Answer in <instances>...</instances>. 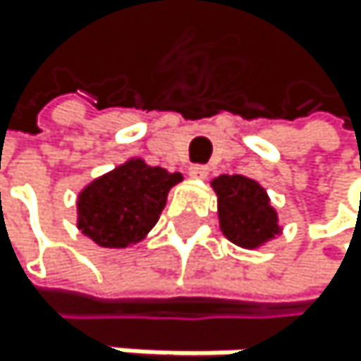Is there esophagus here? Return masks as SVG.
<instances>
[{
    "label": "esophagus",
    "instance_id": "esophagus-1",
    "mask_svg": "<svg viewBox=\"0 0 361 361\" xmlns=\"http://www.w3.org/2000/svg\"><path fill=\"white\" fill-rule=\"evenodd\" d=\"M207 173H210V169H207L205 164H192V166L188 169V175H190L192 179H205Z\"/></svg>",
    "mask_w": 361,
    "mask_h": 361
}]
</instances>
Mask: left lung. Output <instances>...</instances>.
<instances>
[{
    "label": "left lung",
    "mask_w": 361,
    "mask_h": 361,
    "mask_svg": "<svg viewBox=\"0 0 361 361\" xmlns=\"http://www.w3.org/2000/svg\"><path fill=\"white\" fill-rule=\"evenodd\" d=\"M219 197V223L233 245L255 249L279 233V219L267 190L245 175H221L212 182Z\"/></svg>",
    "instance_id": "1"
}]
</instances>
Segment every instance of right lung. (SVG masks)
<instances>
[{
    "mask_svg": "<svg viewBox=\"0 0 361 361\" xmlns=\"http://www.w3.org/2000/svg\"><path fill=\"white\" fill-rule=\"evenodd\" d=\"M179 182V173L132 158L97 177L80 192L78 227L92 243L106 249L136 245L158 223L169 190Z\"/></svg>",
    "mask_w": 361,
    "mask_h": 361,
    "instance_id": "obj_1",
    "label": "right lung"
}]
</instances>
